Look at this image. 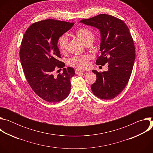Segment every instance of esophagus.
I'll use <instances>...</instances> for the list:
<instances>
[{"label": "esophagus", "mask_w": 153, "mask_h": 153, "mask_svg": "<svg viewBox=\"0 0 153 153\" xmlns=\"http://www.w3.org/2000/svg\"><path fill=\"white\" fill-rule=\"evenodd\" d=\"M83 72H84V71H82V70H79V69H76V70H75V73H76V74H79V73H83Z\"/></svg>", "instance_id": "1"}]
</instances>
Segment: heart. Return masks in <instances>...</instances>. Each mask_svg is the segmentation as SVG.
<instances>
[{"instance_id": "1", "label": "heart", "mask_w": 153, "mask_h": 153, "mask_svg": "<svg viewBox=\"0 0 153 153\" xmlns=\"http://www.w3.org/2000/svg\"><path fill=\"white\" fill-rule=\"evenodd\" d=\"M76 34L80 39L86 44L90 42H93L94 35L93 32L86 28H82L79 29ZM68 37L67 35H62L58 40V47L61 51L67 50L68 45ZM90 59L89 55H83L82 56H74L68 60V63L71 66L84 69L88 67V60Z\"/></svg>"}]
</instances>
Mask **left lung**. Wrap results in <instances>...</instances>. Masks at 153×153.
I'll use <instances>...</instances> for the list:
<instances>
[{
  "instance_id": "1",
  "label": "left lung",
  "mask_w": 153,
  "mask_h": 153,
  "mask_svg": "<svg viewBox=\"0 0 153 153\" xmlns=\"http://www.w3.org/2000/svg\"><path fill=\"white\" fill-rule=\"evenodd\" d=\"M80 23L99 29L101 55L96 63H108L106 71H92L97 79L91 85V90L100 99H114L125 88L134 63L135 48L128 27L122 20L105 14L81 20Z\"/></svg>"
}]
</instances>
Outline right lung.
<instances>
[{
  "mask_svg": "<svg viewBox=\"0 0 153 153\" xmlns=\"http://www.w3.org/2000/svg\"><path fill=\"white\" fill-rule=\"evenodd\" d=\"M74 24L54 19L37 22L27 29L22 41L20 59L27 80L35 93L47 102L62 101L70 94L74 68H64L56 76L53 73L56 68L65 67L58 60L61 56L57 43Z\"/></svg>",
  "mask_w": 153,
  "mask_h": 153,
  "instance_id": "obj_1",
  "label": "right lung"
}]
</instances>
